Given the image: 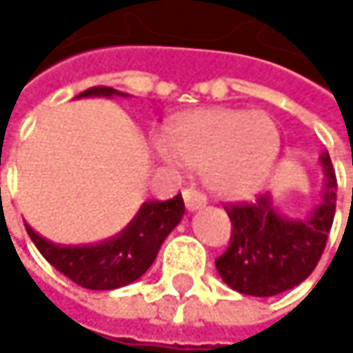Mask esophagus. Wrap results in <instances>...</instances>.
<instances>
[{
	"label": "esophagus",
	"instance_id": "obj_1",
	"mask_svg": "<svg viewBox=\"0 0 353 353\" xmlns=\"http://www.w3.org/2000/svg\"><path fill=\"white\" fill-rule=\"evenodd\" d=\"M182 196H184V203H186V210H188V212H194V210H201V208H205V205H208L205 194H201L199 190L186 188V190L182 192Z\"/></svg>",
	"mask_w": 353,
	"mask_h": 353
}]
</instances>
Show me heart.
<instances>
[{
  "mask_svg": "<svg viewBox=\"0 0 353 353\" xmlns=\"http://www.w3.org/2000/svg\"><path fill=\"white\" fill-rule=\"evenodd\" d=\"M277 150L279 135L267 114L226 108L186 114L169 127V139L157 141V154L171 171H201L222 199H241L259 188Z\"/></svg>",
  "mask_w": 353,
  "mask_h": 353,
  "instance_id": "b5f03b06",
  "label": "heart"
}]
</instances>
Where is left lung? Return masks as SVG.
I'll return each mask as SVG.
<instances>
[{
  "mask_svg": "<svg viewBox=\"0 0 353 353\" xmlns=\"http://www.w3.org/2000/svg\"><path fill=\"white\" fill-rule=\"evenodd\" d=\"M324 188L314 210L301 218L283 216L271 194L230 205L233 224L228 250L216 259L226 286L250 296H275L292 290L316 269L334 220L336 178L328 152L320 157Z\"/></svg>",
  "mask_w": 353,
  "mask_h": 353,
  "instance_id": "8db88e82",
  "label": "left lung"
}]
</instances>
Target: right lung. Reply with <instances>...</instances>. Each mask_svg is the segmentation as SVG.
Listing matches in <instances>:
<instances>
[{
	"mask_svg": "<svg viewBox=\"0 0 353 353\" xmlns=\"http://www.w3.org/2000/svg\"><path fill=\"white\" fill-rule=\"evenodd\" d=\"M82 97H129L110 86H94L80 92ZM184 201L182 194L169 201H145L133 220L114 237L86 243V245H63L48 241L27 226V233L39 254L65 277L76 281L88 290H116L139 279L152 267L157 254L171 230L182 222Z\"/></svg>",
	"mask_w": 353,
	"mask_h": 353,
	"instance_id": "add662e5",
	"label": "right lung"
}]
</instances>
